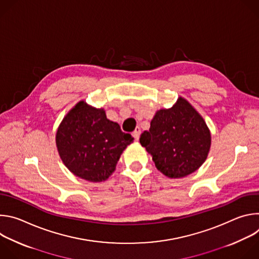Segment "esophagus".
Returning <instances> with one entry per match:
<instances>
[{"instance_id": "obj_1", "label": "esophagus", "mask_w": 259, "mask_h": 259, "mask_svg": "<svg viewBox=\"0 0 259 259\" xmlns=\"http://www.w3.org/2000/svg\"><path fill=\"white\" fill-rule=\"evenodd\" d=\"M132 135H133V137H134L136 140H138V139H139V135H140V128H139V127H136L135 130L132 132Z\"/></svg>"}]
</instances>
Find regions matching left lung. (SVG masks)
<instances>
[{
    "label": "left lung",
    "mask_w": 259,
    "mask_h": 259,
    "mask_svg": "<svg viewBox=\"0 0 259 259\" xmlns=\"http://www.w3.org/2000/svg\"><path fill=\"white\" fill-rule=\"evenodd\" d=\"M139 141L153 156L160 172L170 178H181L205 162L211 134L193 105L179 97L171 108L158 110L150 130L140 135Z\"/></svg>",
    "instance_id": "left-lung-1"
}]
</instances>
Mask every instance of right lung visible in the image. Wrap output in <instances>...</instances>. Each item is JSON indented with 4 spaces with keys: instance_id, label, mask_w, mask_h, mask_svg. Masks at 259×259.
<instances>
[{
    "instance_id": "obj_1",
    "label": "right lung",
    "mask_w": 259,
    "mask_h": 259,
    "mask_svg": "<svg viewBox=\"0 0 259 259\" xmlns=\"http://www.w3.org/2000/svg\"><path fill=\"white\" fill-rule=\"evenodd\" d=\"M133 139L106 118L103 108L83 100L69 110L56 132V146L64 165L76 176L92 182L112 175Z\"/></svg>"
}]
</instances>
